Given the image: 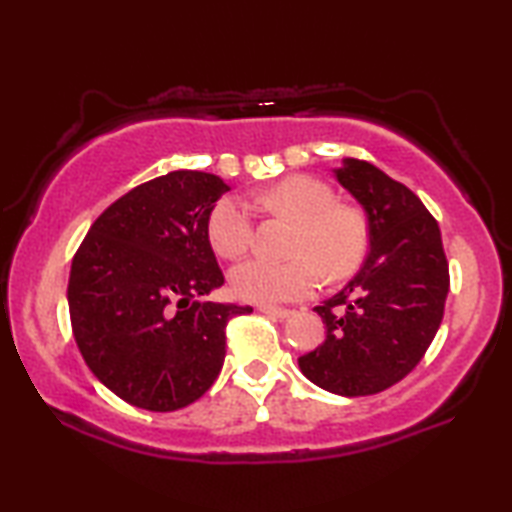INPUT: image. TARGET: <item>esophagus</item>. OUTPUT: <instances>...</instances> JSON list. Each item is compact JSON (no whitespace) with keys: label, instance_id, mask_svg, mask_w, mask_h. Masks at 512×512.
I'll list each match as a JSON object with an SVG mask.
<instances>
[{"label":"esophagus","instance_id":"esophagus-1","mask_svg":"<svg viewBox=\"0 0 512 512\" xmlns=\"http://www.w3.org/2000/svg\"><path fill=\"white\" fill-rule=\"evenodd\" d=\"M259 311L268 316H275V318H289L293 311L291 309H284V307H271V305H259Z\"/></svg>","mask_w":512,"mask_h":512}]
</instances>
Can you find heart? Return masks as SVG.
Instances as JSON below:
<instances>
[{"label": "heart", "mask_w": 512, "mask_h": 512, "mask_svg": "<svg viewBox=\"0 0 512 512\" xmlns=\"http://www.w3.org/2000/svg\"><path fill=\"white\" fill-rule=\"evenodd\" d=\"M255 205L296 223L289 259L250 257L232 268L235 296L257 305L307 298L323 275L339 282L359 271L370 246V225L359 207L336 203L323 180L291 176L255 196ZM255 221L239 198H221L207 216V239L225 259L244 255L253 244Z\"/></svg>", "instance_id": "obj_1"}]
</instances>
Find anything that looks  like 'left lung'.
Here are the masks:
<instances>
[{"instance_id": "1", "label": "left lung", "mask_w": 512, "mask_h": 512, "mask_svg": "<svg viewBox=\"0 0 512 512\" xmlns=\"http://www.w3.org/2000/svg\"><path fill=\"white\" fill-rule=\"evenodd\" d=\"M336 180L363 205L370 253L334 298L318 305L325 341L298 359L329 393L375 395L418 366L445 314L449 266L440 228L409 187L348 158Z\"/></svg>"}]
</instances>
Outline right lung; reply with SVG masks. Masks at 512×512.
Masks as SVG:
<instances>
[{"label":"right lung","mask_w":512,"mask_h":512,"mask_svg":"<svg viewBox=\"0 0 512 512\" xmlns=\"http://www.w3.org/2000/svg\"><path fill=\"white\" fill-rule=\"evenodd\" d=\"M228 189L203 171L137 185L101 212L72 259L76 345L137 409L176 411L205 395L223 368L225 325L253 311L198 300L223 284L207 216Z\"/></svg>","instance_id":"add662e5"}]
</instances>
